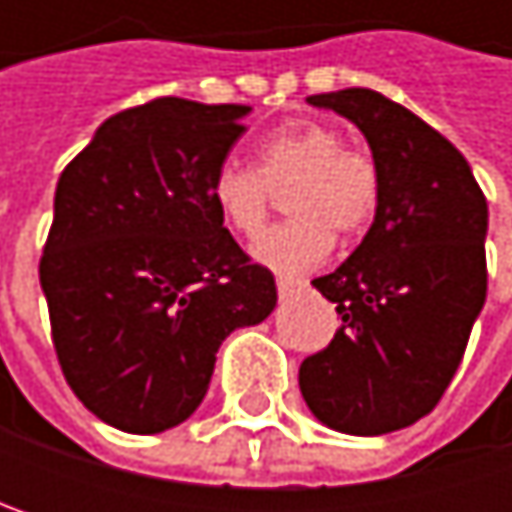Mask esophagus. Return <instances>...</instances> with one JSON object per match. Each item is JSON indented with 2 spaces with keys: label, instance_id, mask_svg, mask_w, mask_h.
<instances>
[{
  "label": "esophagus",
  "instance_id": "obj_1",
  "mask_svg": "<svg viewBox=\"0 0 512 512\" xmlns=\"http://www.w3.org/2000/svg\"><path fill=\"white\" fill-rule=\"evenodd\" d=\"M308 287V281H299V278H278V296L281 299H287V296H293V293H299V290H305Z\"/></svg>",
  "mask_w": 512,
  "mask_h": 512
}]
</instances>
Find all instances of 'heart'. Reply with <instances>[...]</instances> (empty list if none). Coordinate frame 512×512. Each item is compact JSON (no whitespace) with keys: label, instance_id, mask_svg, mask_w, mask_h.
Here are the masks:
<instances>
[{"label":"heart","instance_id":"b5f03b06","mask_svg":"<svg viewBox=\"0 0 512 512\" xmlns=\"http://www.w3.org/2000/svg\"><path fill=\"white\" fill-rule=\"evenodd\" d=\"M290 186V222L263 234L255 246L260 266L299 275L323 263L335 231L356 237L370 228L382 177L364 148L344 145V136L320 121H293L257 142V168L225 162L210 180V201L219 219L240 237H257L269 216L272 189Z\"/></svg>","mask_w":512,"mask_h":512}]
</instances>
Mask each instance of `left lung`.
<instances>
[{
	"mask_svg": "<svg viewBox=\"0 0 512 512\" xmlns=\"http://www.w3.org/2000/svg\"><path fill=\"white\" fill-rule=\"evenodd\" d=\"M353 121L370 145L382 198L370 231L311 284L341 329L299 367L320 424L350 436L403 430L433 412L486 302V198L465 156L427 121L370 88L308 97Z\"/></svg>",
	"mask_w": 512,
	"mask_h": 512,
	"instance_id": "8db88e82",
	"label": "left lung"
}]
</instances>
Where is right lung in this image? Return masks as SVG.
Returning <instances> with one entry per match:
<instances>
[{
  "label": "right lung",
  "mask_w": 512,
  "mask_h": 512,
  "mask_svg": "<svg viewBox=\"0 0 512 512\" xmlns=\"http://www.w3.org/2000/svg\"><path fill=\"white\" fill-rule=\"evenodd\" d=\"M249 112L159 97L103 121L58 177L41 257L52 344L73 394L115 430L183 424L222 341L278 302L210 201Z\"/></svg>",
  "instance_id": "obj_1"
}]
</instances>
